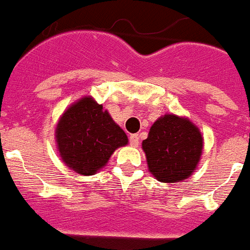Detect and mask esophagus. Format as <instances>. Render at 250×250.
Here are the masks:
<instances>
[{
  "label": "esophagus",
  "mask_w": 250,
  "mask_h": 250,
  "mask_svg": "<svg viewBox=\"0 0 250 250\" xmlns=\"http://www.w3.org/2000/svg\"><path fill=\"white\" fill-rule=\"evenodd\" d=\"M129 144H131V146H133V147H137L138 144H140V137H138V135L129 136Z\"/></svg>",
  "instance_id": "obj_1"
}]
</instances>
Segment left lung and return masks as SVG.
Instances as JSON below:
<instances>
[{
    "instance_id": "left-lung-1",
    "label": "left lung",
    "mask_w": 250,
    "mask_h": 250,
    "mask_svg": "<svg viewBox=\"0 0 250 250\" xmlns=\"http://www.w3.org/2000/svg\"><path fill=\"white\" fill-rule=\"evenodd\" d=\"M202 147L200 129L188 119L173 114L157 119L142 142L148 170L163 183L189 177L200 161Z\"/></svg>"
}]
</instances>
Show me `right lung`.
Returning <instances> with one entry per match:
<instances>
[{
    "mask_svg": "<svg viewBox=\"0 0 250 250\" xmlns=\"http://www.w3.org/2000/svg\"><path fill=\"white\" fill-rule=\"evenodd\" d=\"M62 160L76 173L93 175L128 138L103 105L90 96L75 103L61 117L56 131Z\"/></svg>",
    "mask_w": 250,
    "mask_h": 250,
    "instance_id": "right-lung-1",
    "label": "right lung"
}]
</instances>
